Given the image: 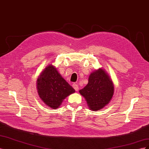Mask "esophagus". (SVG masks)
<instances>
[{
	"label": "esophagus",
	"instance_id": "34e87169",
	"mask_svg": "<svg viewBox=\"0 0 149 149\" xmlns=\"http://www.w3.org/2000/svg\"><path fill=\"white\" fill-rule=\"evenodd\" d=\"M73 88L75 89V91H78L79 86H78V84H76L74 83V84H73Z\"/></svg>",
	"mask_w": 149,
	"mask_h": 149
}]
</instances>
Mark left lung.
<instances>
[{
  "instance_id": "8db88e82",
  "label": "left lung",
  "mask_w": 149,
  "mask_h": 149,
  "mask_svg": "<svg viewBox=\"0 0 149 149\" xmlns=\"http://www.w3.org/2000/svg\"><path fill=\"white\" fill-rule=\"evenodd\" d=\"M90 109L96 111L109 103L114 94V85L104 70L99 69L89 75L88 83L79 90Z\"/></svg>"
}]
</instances>
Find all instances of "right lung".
I'll use <instances>...</instances> for the list:
<instances>
[{"mask_svg":"<svg viewBox=\"0 0 149 149\" xmlns=\"http://www.w3.org/2000/svg\"><path fill=\"white\" fill-rule=\"evenodd\" d=\"M37 84L40 97L45 104L54 109L59 107L68 96L75 92L52 65L42 72Z\"/></svg>","mask_w":149,"mask_h":149,"instance_id":"add662e5","label":"right lung"}]
</instances>
